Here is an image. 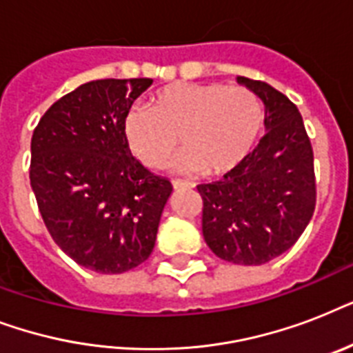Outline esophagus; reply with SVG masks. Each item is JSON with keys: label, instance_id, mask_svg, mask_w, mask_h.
<instances>
[{"label": "esophagus", "instance_id": "obj_1", "mask_svg": "<svg viewBox=\"0 0 353 353\" xmlns=\"http://www.w3.org/2000/svg\"><path fill=\"white\" fill-rule=\"evenodd\" d=\"M172 187H174V190H181V188H188L190 185L183 181H172Z\"/></svg>", "mask_w": 353, "mask_h": 353}]
</instances>
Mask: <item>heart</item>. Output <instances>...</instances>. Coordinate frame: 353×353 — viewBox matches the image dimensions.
<instances>
[{"label":"heart","instance_id":"1","mask_svg":"<svg viewBox=\"0 0 353 353\" xmlns=\"http://www.w3.org/2000/svg\"><path fill=\"white\" fill-rule=\"evenodd\" d=\"M265 122L254 91L220 82H176L150 97L148 110L132 108L122 119L128 150L146 168L157 170L176 154L183 172L223 177L251 154Z\"/></svg>","mask_w":353,"mask_h":353}]
</instances>
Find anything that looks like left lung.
Here are the masks:
<instances>
[{
	"label": "left lung",
	"instance_id": "1",
	"mask_svg": "<svg viewBox=\"0 0 353 353\" xmlns=\"http://www.w3.org/2000/svg\"><path fill=\"white\" fill-rule=\"evenodd\" d=\"M265 106V135L234 172L198 185L203 238L225 262L262 265L295 245L312 220L317 185L301 112L265 82L238 77Z\"/></svg>",
	"mask_w": 353,
	"mask_h": 353
}]
</instances>
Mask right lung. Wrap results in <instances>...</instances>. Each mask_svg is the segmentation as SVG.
I'll use <instances>...</instances> for the list:
<instances>
[{"mask_svg": "<svg viewBox=\"0 0 353 353\" xmlns=\"http://www.w3.org/2000/svg\"><path fill=\"white\" fill-rule=\"evenodd\" d=\"M152 79H104L52 104L30 141V187L47 231L85 269L117 274L152 254L172 183L128 150L122 119Z\"/></svg>", "mask_w": 353, "mask_h": 353, "instance_id": "1", "label": "right lung"}]
</instances>
